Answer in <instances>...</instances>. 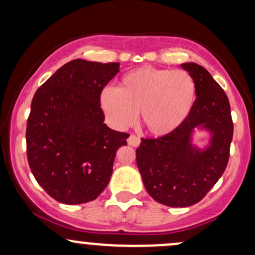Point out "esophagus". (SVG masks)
<instances>
[{
  "mask_svg": "<svg viewBox=\"0 0 255 255\" xmlns=\"http://www.w3.org/2000/svg\"><path fill=\"white\" fill-rule=\"evenodd\" d=\"M128 145L133 146V147H137V146L140 145V139L135 135H130L129 137H128Z\"/></svg>",
  "mask_w": 255,
  "mask_h": 255,
  "instance_id": "esophagus-1",
  "label": "esophagus"
}]
</instances>
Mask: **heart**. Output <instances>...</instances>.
<instances>
[{"label":"heart","mask_w":255,"mask_h":255,"mask_svg":"<svg viewBox=\"0 0 255 255\" xmlns=\"http://www.w3.org/2000/svg\"><path fill=\"white\" fill-rule=\"evenodd\" d=\"M195 98V84L186 71L142 67L120 80L118 89L105 87L101 107L111 125L125 129L135 122L148 133L163 136L188 118Z\"/></svg>","instance_id":"heart-1"}]
</instances>
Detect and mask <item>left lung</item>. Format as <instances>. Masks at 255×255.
<instances>
[{"label":"left lung","instance_id":"8db88e82","mask_svg":"<svg viewBox=\"0 0 255 255\" xmlns=\"http://www.w3.org/2000/svg\"><path fill=\"white\" fill-rule=\"evenodd\" d=\"M181 67L193 78L195 99L177 129L157 139H141L136 165L157 203L187 207L199 203L227 168L234 126L227 95L206 69L194 62ZM209 135L203 148L194 144L196 130Z\"/></svg>","mask_w":255,"mask_h":255}]
</instances>
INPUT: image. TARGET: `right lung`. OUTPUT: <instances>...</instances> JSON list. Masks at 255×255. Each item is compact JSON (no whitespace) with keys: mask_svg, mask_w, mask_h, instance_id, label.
Masks as SVG:
<instances>
[{"mask_svg":"<svg viewBox=\"0 0 255 255\" xmlns=\"http://www.w3.org/2000/svg\"><path fill=\"white\" fill-rule=\"evenodd\" d=\"M120 63L73 60L44 83L31 103L26 147L31 171L55 200L89 203L109 183L127 133L104 124L101 92Z\"/></svg>","mask_w":255,"mask_h":255,"instance_id":"obj_1","label":"right lung"}]
</instances>
